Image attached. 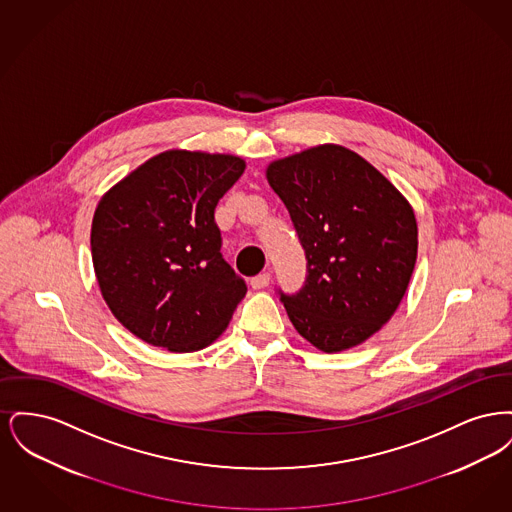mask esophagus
<instances>
[{"instance_id":"esophagus-1","label":"esophagus","mask_w":512,"mask_h":512,"mask_svg":"<svg viewBox=\"0 0 512 512\" xmlns=\"http://www.w3.org/2000/svg\"><path fill=\"white\" fill-rule=\"evenodd\" d=\"M268 282H270V274L268 272H261V274L251 278V288L253 290H263V288H267Z\"/></svg>"}]
</instances>
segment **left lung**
Listing matches in <instances>:
<instances>
[{
  "label": "left lung",
  "mask_w": 512,
  "mask_h": 512,
  "mask_svg": "<svg viewBox=\"0 0 512 512\" xmlns=\"http://www.w3.org/2000/svg\"><path fill=\"white\" fill-rule=\"evenodd\" d=\"M270 188L307 257L303 290L280 299L295 330L324 353L368 340L397 311L413 276V207L359 153L322 144L272 161Z\"/></svg>",
  "instance_id": "8db88e82"
}]
</instances>
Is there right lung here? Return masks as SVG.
I'll use <instances>...</instances> for the list:
<instances>
[{
    "label": "right lung",
    "mask_w": 512,
    "mask_h": 512,
    "mask_svg": "<svg viewBox=\"0 0 512 512\" xmlns=\"http://www.w3.org/2000/svg\"><path fill=\"white\" fill-rule=\"evenodd\" d=\"M244 171L236 155L169 149L99 199L90 234L99 290L136 338L192 353L226 330L247 286L222 259L215 207Z\"/></svg>",
    "instance_id": "1"
}]
</instances>
